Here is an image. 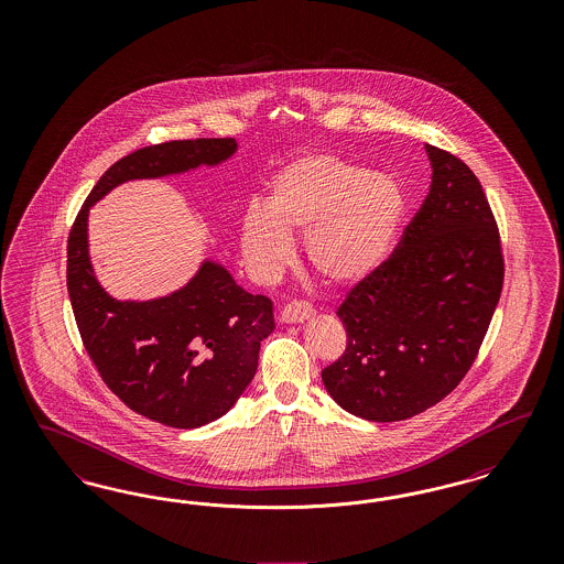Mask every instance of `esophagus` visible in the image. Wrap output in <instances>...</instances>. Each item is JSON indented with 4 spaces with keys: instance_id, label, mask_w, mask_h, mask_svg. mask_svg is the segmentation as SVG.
Returning <instances> with one entry per match:
<instances>
[{
    "instance_id": "34e87169",
    "label": "esophagus",
    "mask_w": 564,
    "mask_h": 564,
    "mask_svg": "<svg viewBox=\"0 0 564 564\" xmlns=\"http://www.w3.org/2000/svg\"><path fill=\"white\" fill-rule=\"evenodd\" d=\"M313 315V306L304 300H292L281 308V319L285 323H300Z\"/></svg>"
}]
</instances>
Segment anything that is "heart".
<instances>
[{"label": "heart", "mask_w": 564, "mask_h": 564, "mask_svg": "<svg viewBox=\"0 0 564 564\" xmlns=\"http://www.w3.org/2000/svg\"><path fill=\"white\" fill-rule=\"evenodd\" d=\"M403 212L395 177L336 154H306L276 175L269 207L245 209L242 253L251 269L270 276L294 253L290 232H304L311 269L332 283H355L387 258Z\"/></svg>", "instance_id": "obj_1"}]
</instances>
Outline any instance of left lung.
<instances>
[{"label":"left lung","instance_id":"left-lung-1","mask_svg":"<svg viewBox=\"0 0 564 564\" xmlns=\"http://www.w3.org/2000/svg\"><path fill=\"white\" fill-rule=\"evenodd\" d=\"M427 198L393 253L350 288L336 315L347 349L323 368L327 393L376 423L442 402L469 372L503 288V249L480 180L427 145Z\"/></svg>","mask_w":564,"mask_h":564}]
</instances>
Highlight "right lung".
<instances>
[{
    "label": "right lung",
    "instance_id": "obj_1",
    "mask_svg": "<svg viewBox=\"0 0 564 564\" xmlns=\"http://www.w3.org/2000/svg\"><path fill=\"white\" fill-rule=\"evenodd\" d=\"M235 150L230 137L177 139L113 162L86 196L67 239V292L90 361L133 412L175 430L203 427L241 398L258 370L260 343L274 329L272 302L247 294L215 262L161 300H113L88 260V207L122 182L217 164Z\"/></svg>",
    "mask_w": 564,
    "mask_h": 564
}]
</instances>
